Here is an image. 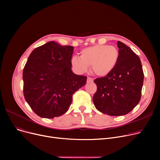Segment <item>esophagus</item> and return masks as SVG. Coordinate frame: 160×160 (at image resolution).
I'll use <instances>...</instances> for the list:
<instances>
[{"label": "esophagus", "instance_id": "obj_1", "mask_svg": "<svg viewBox=\"0 0 160 160\" xmlns=\"http://www.w3.org/2000/svg\"><path fill=\"white\" fill-rule=\"evenodd\" d=\"M93 82V79L91 78V77H88V79H87V82L88 83H92Z\"/></svg>", "mask_w": 160, "mask_h": 160}]
</instances>
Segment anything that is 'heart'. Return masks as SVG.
Returning a JSON list of instances; mask_svg holds the SVG:
<instances>
[{
    "label": "heart",
    "mask_w": 160,
    "mask_h": 160,
    "mask_svg": "<svg viewBox=\"0 0 160 160\" xmlns=\"http://www.w3.org/2000/svg\"><path fill=\"white\" fill-rule=\"evenodd\" d=\"M119 58L118 49L113 45H95L82 49L80 58L74 56L71 60L72 68L78 73L86 72L88 67L98 77H104L115 69Z\"/></svg>",
    "instance_id": "b5f03b06"
}]
</instances>
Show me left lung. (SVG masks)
<instances>
[{
	"instance_id": "left-lung-1",
	"label": "left lung",
	"mask_w": 160,
	"mask_h": 160,
	"mask_svg": "<svg viewBox=\"0 0 160 160\" xmlns=\"http://www.w3.org/2000/svg\"><path fill=\"white\" fill-rule=\"evenodd\" d=\"M117 46L119 58L115 69L94 80L97 86L94 105L99 112L111 116L127 114L138 105L144 79L139 56L119 41Z\"/></svg>"
}]
</instances>
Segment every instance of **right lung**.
Returning a JSON list of instances; mask_svg holds the SVG:
<instances>
[{"instance_id": "1", "label": "right lung", "mask_w": 160, "mask_h": 160, "mask_svg": "<svg viewBox=\"0 0 160 160\" xmlns=\"http://www.w3.org/2000/svg\"><path fill=\"white\" fill-rule=\"evenodd\" d=\"M73 47L50 41L31 52L22 72L23 93L38 116L52 119L69 110L74 92L86 85L87 77L71 70Z\"/></svg>"}]
</instances>
